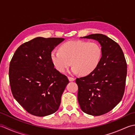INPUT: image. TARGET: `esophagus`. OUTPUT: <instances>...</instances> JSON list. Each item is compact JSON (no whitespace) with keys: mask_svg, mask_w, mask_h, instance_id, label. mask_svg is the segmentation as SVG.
Instances as JSON below:
<instances>
[{"mask_svg":"<svg viewBox=\"0 0 135 135\" xmlns=\"http://www.w3.org/2000/svg\"><path fill=\"white\" fill-rule=\"evenodd\" d=\"M68 79H69V81L70 82L74 81H75V79L74 78H73V77H70V76H68Z\"/></svg>","mask_w":135,"mask_h":135,"instance_id":"1","label":"esophagus"}]
</instances>
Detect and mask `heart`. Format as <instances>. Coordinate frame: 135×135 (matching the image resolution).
Returning a JSON list of instances; mask_svg holds the SVG:
<instances>
[{"label":"heart","mask_w":135,"mask_h":135,"mask_svg":"<svg viewBox=\"0 0 135 135\" xmlns=\"http://www.w3.org/2000/svg\"><path fill=\"white\" fill-rule=\"evenodd\" d=\"M102 50L96 42L73 41L65 42L60 50H54L50 58L54 67L59 72L64 73L71 65V72L82 75H89L95 70L100 64Z\"/></svg>","instance_id":"heart-1"}]
</instances>
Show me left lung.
Segmentation results:
<instances>
[{
  "instance_id": "1",
  "label": "left lung",
  "mask_w": 135,
  "mask_h": 135,
  "mask_svg": "<svg viewBox=\"0 0 135 135\" xmlns=\"http://www.w3.org/2000/svg\"><path fill=\"white\" fill-rule=\"evenodd\" d=\"M81 38L98 42L102 47V56L93 72L76 79L78 103L85 113L101 115L113 110L122 99L127 74V62L119 45L108 36L95 33Z\"/></svg>"
}]
</instances>
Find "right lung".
Listing matches in <instances>:
<instances>
[{"label":"right lung","instance_id":"obj_1","mask_svg":"<svg viewBox=\"0 0 135 135\" xmlns=\"http://www.w3.org/2000/svg\"><path fill=\"white\" fill-rule=\"evenodd\" d=\"M64 39L37 37L20 46L11 59V92L16 101L32 115L47 116L59 108L69 81L54 68L50 53Z\"/></svg>","mask_w":135,"mask_h":135}]
</instances>
